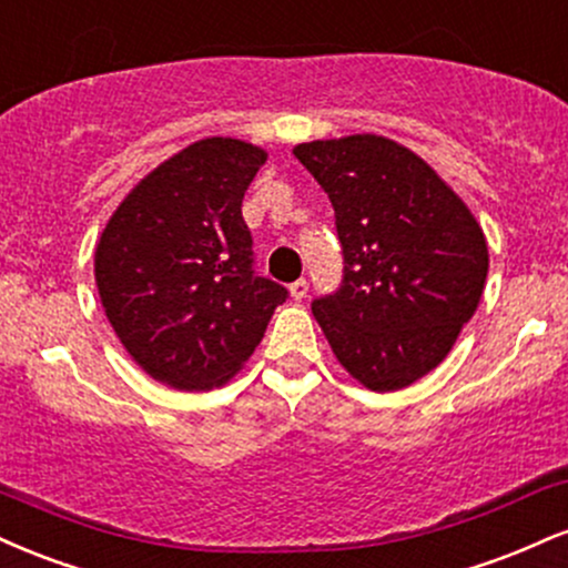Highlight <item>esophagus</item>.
<instances>
[{
    "label": "esophagus",
    "instance_id": "1",
    "mask_svg": "<svg viewBox=\"0 0 568 568\" xmlns=\"http://www.w3.org/2000/svg\"><path fill=\"white\" fill-rule=\"evenodd\" d=\"M290 295L295 300H305V295H308V282H305V278H297L295 284H290Z\"/></svg>",
    "mask_w": 568,
    "mask_h": 568
}]
</instances>
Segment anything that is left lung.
Returning <instances> with one entry per match:
<instances>
[{
	"mask_svg": "<svg viewBox=\"0 0 568 568\" xmlns=\"http://www.w3.org/2000/svg\"><path fill=\"white\" fill-rule=\"evenodd\" d=\"M343 244V284L313 300L332 353L364 388L388 393L444 362L478 308L486 236L468 204L415 151L383 135L295 145Z\"/></svg>",
	"mask_w": 568,
	"mask_h": 568,
	"instance_id": "obj_1",
	"label": "left lung"
}]
</instances>
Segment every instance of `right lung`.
<instances>
[{"mask_svg":"<svg viewBox=\"0 0 568 568\" xmlns=\"http://www.w3.org/2000/svg\"><path fill=\"white\" fill-rule=\"evenodd\" d=\"M268 153L204 138L149 172L95 246L105 318L145 375L212 390L242 369L286 290L252 268L242 199Z\"/></svg>","mask_w":568,"mask_h":568,"instance_id":"obj_1","label":"right lung"}]
</instances>
